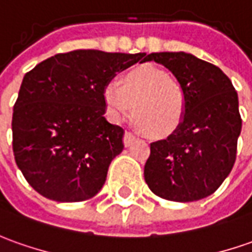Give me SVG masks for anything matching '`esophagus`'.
<instances>
[{
    "mask_svg": "<svg viewBox=\"0 0 252 252\" xmlns=\"http://www.w3.org/2000/svg\"><path fill=\"white\" fill-rule=\"evenodd\" d=\"M135 138H136L135 133H132L131 131H126V133H124V145L126 146H131Z\"/></svg>",
    "mask_w": 252,
    "mask_h": 252,
    "instance_id": "34e87169",
    "label": "esophagus"
}]
</instances>
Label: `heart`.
Returning a JSON list of instances; mask_svg holds the SVG:
<instances>
[{"label":"heart","instance_id":"heart-1","mask_svg":"<svg viewBox=\"0 0 252 252\" xmlns=\"http://www.w3.org/2000/svg\"><path fill=\"white\" fill-rule=\"evenodd\" d=\"M106 109L116 121L129 113L150 135H168L182 123L188 97L184 85L160 68L142 64L126 73L123 83L110 81L103 90Z\"/></svg>","mask_w":252,"mask_h":252}]
</instances>
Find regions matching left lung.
Wrapping results in <instances>:
<instances>
[{"mask_svg": "<svg viewBox=\"0 0 252 252\" xmlns=\"http://www.w3.org/2000/svg\"><path fill=\"white\" fill-rule=\"evenodd\" d=\"M184 85L188 107L168 138L150 143L145 181L158 197L190 203L212 194L230 174L241 131L237 92L212 63L185 52L146 56Z\"/></svg>", "mask_w": 252, "mask_h": 252, "instance_id": "obj_1", "label": "left lung"}]
</instances>
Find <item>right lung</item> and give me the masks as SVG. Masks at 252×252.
Returning a JSON list of instances; mask_svg holds the SVG:
<instances>
[{
	"label": "right lung",
	"instance_id": "right-lung-1",
	"mask_svg": "<svg viewBox=\"0 0 252 252\" xmlns=\"http://www.w3.org/2000/svg\"><path fill=\"white\" fill-rule=\"evenodd\" d=\"M146 54L77 49L27 71L12 116V148L26 181L41 196L74 203L94 197L124 129L104 119L103 90L117 71Z\"/></svg>",
	"mask_w": 252,
	"mask_h": 252
}]
</instances>
